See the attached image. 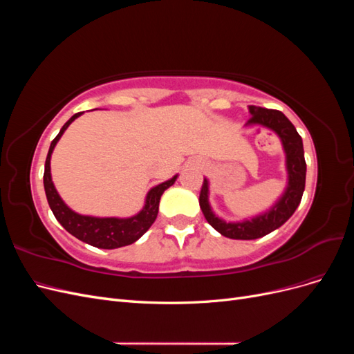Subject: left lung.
<instances>
[{"label":"left lung","instance_id":"obj_1","mask_svg":"<svg viewBox=\"0 0 354 354\" xmlns=\"http://www.w3.org/2000/svg\"><path fill=\"white\" fill-rule=\"evenodd\" d=\"M250 113L251 118L248 120V125L259 124L267 127L281 137L286 153L288 187L283 196L269 212L252 220L241 223H226L211 211L208 202V180L203 178L199 194L201 209L211 226L218 233H221L223 236L230 239H257L266 236L267 233L276 230L277 227H281L295 212L299 202H301L303 192L306 187V159L303 140L297 133L292 122L281 111L274 109L250 106Z\"/></svg>","mask_w":354,"mask_h":354}]
</instances>
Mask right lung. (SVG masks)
<instances>
[{
	"instance_id": "right-lung-1",
	"label": "right lung",
	"mask_w": 354,
	"mask_h": 354,
	"mask_svg": "<svg viewBox=\"0 0 354 354\" xmlns=\"http://www.w3.org/2000/svg\"><path fill=\"white\" fill-rule=\"evenodd\" d=\"M81 113L82 112L75 113L71 120L62 127L60 133L55 137V140H53L50 145L48 155L46 159V169H44V189H46L48 205L53 214H55V217L57 218V221L71 234H73L75 238H78L80 241L88 243L91 246H95V248H102V250L120 248V246L130 245L136 242L138 238H142L143 234L149 230V227L152 226L158 216L160 196H162V194L169 186L174 185L177 176L165 181V183H160L149 190L145 208L134 217L97 218V217L80 216V214L73 212L71 208L66 207V203L62 201L55 185H53L51 174H50V158L53 153V149H55L62 134L65 133L69 124L73 120H77Z\"/></svg>"
}]
</instances>
